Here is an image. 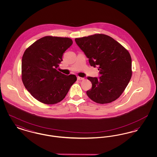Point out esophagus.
Returning <instances> with one entry per match:
<instances>
[{"instance_id":"34e87169","label":"esophagus","mask_w":157,"mask_h":157,"mask_svg":"<svg viewBox=\"0 0 157 157\" xmlns=\"http://www.w3.org/2000/svg\"><path fill=\"white\" fill-rule=\"evenodd\" d=\"M77 79L79 80V81H80V80H83V78H81V77H79V76H77Z\"/></svg>"}]
</instances>
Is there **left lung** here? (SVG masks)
Listing matches in <instances>:
<instances>
[{"instance_id":"obj_1","label":"left lung","mask_w":157,"mask_h":157,"mask_svg":"<svg viewBox=\"0 0 157 157\" xmlns=\"http://www.w3.org/2000/svg\"><path fill=\"white\" fill-rule=\"evenodd\" d=\"M90 66L98 67L99 78L88 77L92 88L86 94L98 104H108L123 93L132 76V60L128 50L112 37L94 34L76 38Z\"/></svg>"}]
</instances>
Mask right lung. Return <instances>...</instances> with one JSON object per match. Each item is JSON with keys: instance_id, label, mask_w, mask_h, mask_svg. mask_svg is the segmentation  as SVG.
Returning <instances> with one entry per match:
<instances>
[{"instance_id": "obj_1", "label": "right lung", "mask_w": 157, "mask_h": 157, "mask_svg": "<svg viewBox=\"0 0 157 157\" xmlns=\"http://www.w3.org/2000/svg\"><path fill=\"white\" fill-rule=\"evenodd\" d=\"M69 37L46 36L29 46L22 59V80L32 97L45 104H57L66 97L77 78L57 70L71 45Z\"/></svg>"}]
</instances>
